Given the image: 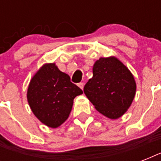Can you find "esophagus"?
<instances>
[{"label": "esophagus", "instance_id": "esophagus-1", "mask_svg": "<svg viewBox=\"0 0 161 161\" xmlns=\"http://www.w3.org/2000/svg\"><path fill=\"white\" fill-rule=\"evenodd\" d=\"M78 87H79V88H81V89H83V87H84V83H79L78 84Z\"/></svg>", "mask_w": 161, "mask_h": 161}]
</instances>
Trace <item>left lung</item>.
<instances>
[{"label": "left lung", "mask_w": 161, "mask_h": 161, "mask_svg": "<svg viewBox=\"0 0 161 161\" xmlns=\"http://www.w3.org/2000/svg\"><path fill=\"white\" fill-rule=\"evenodd\" d=\"M136 83L130 71L115 57L100 58L93 64V78L83 92L98 112L115 119L121 117L135 98Z\"/></svg>", "instance_id": "obj_1"}]
</instances>
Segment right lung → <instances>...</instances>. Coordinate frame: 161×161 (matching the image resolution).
Wrapping results in <instances>:
<instances>
[{
  "label": "right lung",
  "mask_w": 161,
  "mask_h": 161,
  "mask_svg": "<svg viewBox=\"0 0 161 161\" xmlns=\"http://www.w3.org/2000/svg\"><path fill=\"white\" fill-rule=\"evenodd\" d=\"M83 91L61 72L55 63H47L31 79L27 101L37 119L44 125L57 128L70 114L73 99Z\"/></svg>",
  "instance_id": "obj_1"
}]
</instances>
